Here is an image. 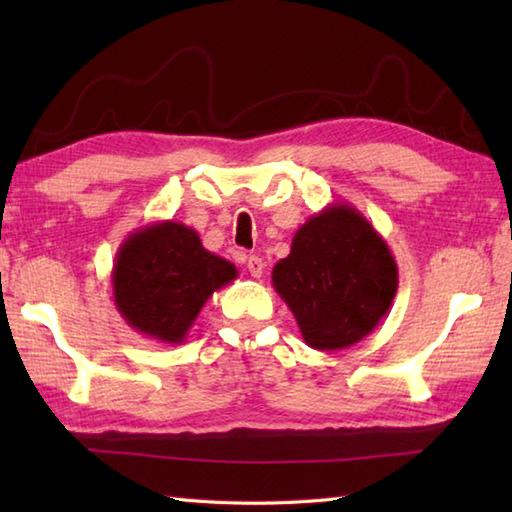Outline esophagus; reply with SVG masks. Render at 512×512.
Here are the masks:
<instances>
[{"label":"esophagus","mask_w":512,"mask_h":512,"mask_svg":"<svg viewBox=\"0 0 512 512\" xmlns=\"http://www.w3.org/2000/svg\"><path fill=\"white\" fill-rule=\"evenodd\" d=\"M246 268H248L250 277L259 279V277L264 275V268H266V264H264V259H262V257H257V255H250V257L246 259Z\"/></svg>","instance_id":"esophagus-1"}]
</instances>
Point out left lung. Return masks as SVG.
<instances>
[{"mask_svg": "<svg viewBox=\"0 0 512 512\" xmlns=\"http://www.w3.org/2000/svg\"><path fill=\"white\" fill-rule=\"evenodd\" d=\"M273 286L314 350H345L391 308L398 266L372 222L347 202L312 215L273 268Z\"/></svg>", "mask_w": 512, "mask_h": 512, "instance_id": "obj_1", "label": "left lung"}]
</instances>
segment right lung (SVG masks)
<instances>
[{
	"label": "right lung",
	"instance_id": "obj_1",
	"mask_svg": "<svg viewBox=\"0 0 512 512\" xmlns=\"http://www.w3.org/2000/svg\"><path fill=\"white\" fill-rule=\"evenodd\" d=\"M237 268L209 253L193 228L156 222L121 244L112 268L114 306L129 328L158 343H182L215 290Z\"/></svg>",
	"mask_w": 512,
	"mask_h": 512
}]
</instances>
